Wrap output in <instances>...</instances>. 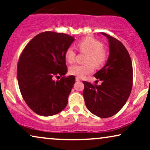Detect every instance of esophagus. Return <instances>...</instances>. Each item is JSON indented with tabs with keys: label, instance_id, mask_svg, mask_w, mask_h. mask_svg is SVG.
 Segmentation results:
<instances>
[{
	"label": "esophagus",
	"instance_id": "1",
	"mask_svg": "<svg viewBox=\"0 0 150 150\" xmlns=\"http://www.w3.org/2000/svg\"><path fill=\"white\" fill-rule=\"evenodd\" d=\"M75 79H76V81H80L81 80V78H80V77H76V78H75Z\"/></svg>",
	"mask_w": 150,
	"mask_h": 150
}]
</instances>
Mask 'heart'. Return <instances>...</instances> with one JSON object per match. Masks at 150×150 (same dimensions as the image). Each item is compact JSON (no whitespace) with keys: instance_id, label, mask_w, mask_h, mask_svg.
<instances>
[{"instance_id":"obj_1","label":"heart","mask_w":150,"mask_h":150,"mask_svg":"<svg viewBox=\"0 0 150 150\" xmlns=\"http://www.w3.org/2000/svg\"><path fill=\"white\" fill-rule=\"evenodd\" d=\"M77 48L81 53H86L84 64H74L69 67L71 75L83 77L93 73L95 67L99 69L104 66L108 60L107 50L103 47V44L95 38L88 37L77 43ZM64 56L69 63H73L76 57V51L73 47H69L66 50Z\"/></svg>"}]
</instances>
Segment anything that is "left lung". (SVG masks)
Listing matches in <instances>:
<instances>
[{
  "label": "left lung",
  "mask_w": 150,
  "mask_h": 150,
  "mask_svg": "<svg viewBox=\"0 0 150 150\" xmlns=\"http://www.w3.org/2000/svg\"><path fill=\"white\" fill-rule=\"evenodd\" d=\"M110 44L106 64L94 76L101 85L83 81V96L88 110L97 117L108 118L117 114L125 104L133 85L132 63L128 51L119 40L105 33Z\"/></svg>",
  "instance_id": "8db88e82"
}]
</instances>
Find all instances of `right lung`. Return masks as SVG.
<instances>
[{"label": "right lung", "mask_w": 150, "mask_h": 150, "mask_svg": "<svg viewBox=\"0 0 150 150\" xmlns=\"http://www.w3.org/2000/svg\"><path fill=\"white\" fill-rule=\"evenodd\" d=\"M74 41L71 35L45 31L24 48L17 66V79L22 97L38 115L49 117L65 108L75 81L67 72L64 53ZM62 76L59 81L54 76Z\"/></svg>", "instance_id": "right-lung-1"}]
</instances>
